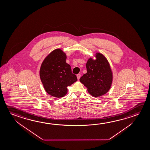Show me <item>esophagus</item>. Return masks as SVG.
<instances>
[{"label": "esophagus", "instance_id": "34e87169", "mask_svg": "<svg viewBox=\"0 0 150 150\" xmlns=\"http://www.w3.org/2000/svg\"><path fill=\"white\" fill-rule=\"evenodd\" d=\"M81 74H78L77 75V79H78V80L79 79H80V77H81Z\"/></svg>", "mask_w": 150, "mask_h": 150}]
</instances>
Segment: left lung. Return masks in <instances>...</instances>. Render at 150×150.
<instances>
[{
	"mask_svg": "<svg viewBox=\"0 0 150 150\" xmlns=\"http://www.w3.org/2000/svg\"><path fill=\"white\" fill-rule=\"evenodd\" d=\"M96 60L89 59L86 63L87 73L80 78V81L87 88L92 96L98 97L107 93L110 88L112 74L105 57L97 53Z\"/></svg>",
	"mask_w": 150,
	"mask_h": 150,
	"instance_id": "obj_1",
	"label": "left lung"
}]
</instances>
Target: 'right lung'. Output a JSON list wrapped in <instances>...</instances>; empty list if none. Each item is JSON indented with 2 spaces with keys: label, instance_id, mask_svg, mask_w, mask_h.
Returning a JSON list of instances; mask_svg holds the SVG:
<instances>
[{
  "label": "right lung",
  "instance_id": "1",
  "mask_svg": "<svg viewBox=\"0 0 150 150\" xmlns=\"http://www.w3.org/2000/svg\"><path fill=\"white\" fill-rule=\"evenodd\" d=\"M66 59V54L61 50H55L44 59L40 71L45 90L50 95L57 98L65 96L67 86L77 81Z\"/></svg>",
  "mask_w": 150,
  "mask_h": 150
}]
</instances>
